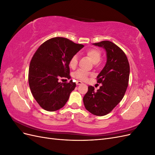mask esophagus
Returning <instances> with one entry per match:
<instances>
[{
    "label": "esophagus",
    "instance_id": "obj_1",
    "mask_svg": "<svg viewBox=\"0 0 155 155\" xmlns=\"http://www.w3.org/2000/svg\"><path fill=\"white\" fill-rule=\"evenodd\" d=\"M76 84H77L78 85H82L83 83L81 81H76Z\"/></svg>",
    "mask_w": 155,
    "mask_h": 155
}]
</instances>
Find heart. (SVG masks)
Returning <instances> with one entry per match:
<instances>
[{
	"label": "heart",
	"mask_w": 155,
	"mask_h": 155,
	"mask_svg": "<svg viewBox=\"0 0 155 155\" xmlns=\"http://www.w3.org/2000/svg\"><path fill=\"white\" fill-rule=\"evenodd\" d=\"M86 55L90 58L93 63L95 65H97L102 57V54L101 51L97 48H91L86 51ZM78 63V58L77 55H74L69 60V67L72 68H76ZM90 73L84 71L83 70H78L73 74V77L75 79H79V80L85 81L87 79Z\"/></svg>",
	"instance_id": "b5f03b06"
}]
</instances>
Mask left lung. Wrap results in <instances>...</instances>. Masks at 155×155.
Returning <instances> with one entry per match:
<instances>
[{"mask_svg":"<svg viewBox=\"0 0 155 155\" xmlns=\"http://www.w3.org/2000/svg\"><path fill=\"white\" fill-rule=\"evenodd\" d=\"M93 45L105 49L107 60L97 76V82L102 85L96 91L88 86L83 104L91 113L102 116L109 114L123 99L129 84L130 67L124 51L112 42L104 41Z\"/></svg>","mask_w":155,"mask_h":155,"instance_id":"8db88e82","label":"left lung"}]
</instances>
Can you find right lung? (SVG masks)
Instances as JSON below:
<instances>
[{
  "label": "right lung",
  "mask_w": 155,
  "mask_h": 155,
  "mask_svg": "<svg viewBox=\"0 0 155 155\" xmlns=\"http://www.w3.org/2000/svg\"><path fill=\"white\" fill-rule=\"evenodd\" d=\"M83 45L64 37L46 41L36 50L29 67L28 83L33 96L47 111H55L67 102L76 84L61 83L59 79H70L69 60Z\"/></svg>",
  "instance_id": "1"
}]
</instances>
